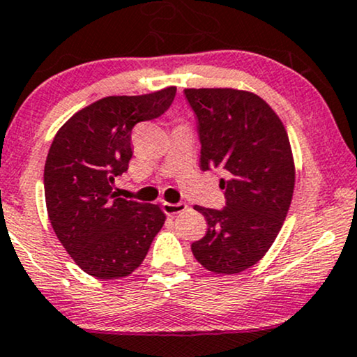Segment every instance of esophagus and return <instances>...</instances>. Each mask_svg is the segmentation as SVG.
I'll list each match as a JSON object with an SVG mask.
<instances>
[{"label":"esophagus","mask_w":357,"mask_h":357,"mask_svg":"<svg viewBox=\"0 0 357 357\" xmlns=\"http://www.w3.org/2000/svg\"><path fill=\"white\" fill-rule=\"evenodd\" d=\"M162 208H164V212L169 215V217H174V215L182 213L183 210L187 208V205L182 204V202H180V204H169V202H164V204H162Z\"/></svg>","instance_id":"esophagus-1"}]
</instances>
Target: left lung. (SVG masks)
<instances>
[{"label": "left lung", "mask_w": 357, "mask_h": 357, "mask_svg": "<svg viewBox=\"0 0 357 357\" xmlns=\"http://www.w3.org/2000/svg\"><path fill=\"white\" fill-rule=\"evenodd\" d=\"M199 119L200 167L223 169V210L195 205L206 220L192 253L205 270L235 275L265 257L283 227L294 190L288 132L270 104L233 87L185 89Z\"/></svg>", "instance_id": "obj_1"}]
</instances>
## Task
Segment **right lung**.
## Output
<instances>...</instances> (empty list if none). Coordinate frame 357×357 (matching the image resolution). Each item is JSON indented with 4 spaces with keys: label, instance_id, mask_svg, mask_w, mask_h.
Wrapping results in <instances>:
<instances>
[{
    "label": "right lung",
    "instance_id": "1",
    "mask_svg": "<svg viewBox=\"0 0 357 357\" xmlns=\"http://www.w3.org/2000/svg\"><path fill=\"white\" fill-rule=\"evenodd\" d=\"M177 87L109 96L86 105L56 132L44 165V197L56 236L87 275L117 280L137 270L164 227L158 205L119 199L135 124L164 114Z\"/></svg>",
    "mask_w": 357,
    "mask_h": 357
}]
</instances>
